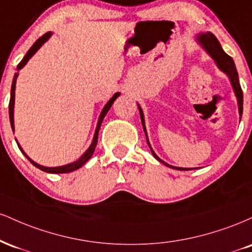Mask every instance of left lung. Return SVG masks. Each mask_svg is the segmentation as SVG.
<instances>
[{
  "instance_id": "obj_1",
  "label": "left lung",
  "mask_w": 252,
  "mask_h": 252,
  "mask_svg": "<svg viewBox=\"0 0 252 252\" xmlns=\"http://www.w3.org/2000/svg\"><path fill=\"white\" fill-rule=\"evenodd\" d=\"M198 41L201 43V46L205 48V50H206L207 53H209L210 56L212 57V59L215 60L217 65H218V67L220 68L222 72H225V73L227 74V77L230 78L231 84H232L233 90H235L236 97H237V99H238L239 115H241V118H242V114H243V91H242V88H241V84H239L238 72H237V70H236V66H235V63H233V59L230 56H227V54L225 53L224 51H222V48H221L220 43H219V41H218V39H217V37L213 35V34L211 33V32H207V33L199 34V35H198ZM138 109H140L141 122H142L144 134H146V138H147V142H148L149 148H150V150H152L153 155H154V158H156V160H158V161H160V162H162V163L166 164V166L170 167V168H174V169H178V170H189V169H190V168H179V167L169 166L168 163L163 162V161L161 160V158L155 154L154 150H153L152 147H150V143H149V141H148V136H147L146 126H144V117H143L142 109H141L140 106H138Z\"/></svg>"
}]
</instances>
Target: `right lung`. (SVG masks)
I'll use <instances>...</instances> for the list:
<instances>
[{
  "label": "right lung",
  "mask_w": 252,
  "mask_h": 252,
  "mask_svg": "<svg viewBox=\"0 0 252 252\" xmlns=\"http://www.w3.org/2000/svg\"><path fill=\"white\" fill-rule=\"evenodd\" d=\"M52 35L51 32H47L46 34H43L42 36H40L39 39L36 40L35 42H34V45L32 46L30 48V51L27 52V54L24 57V59L20 62L19 65H17V70H21L22 67L27 63L28 60L31 59L32 57H33V54L35 53V52L39 50L40 47L42 46V43L45 41H47L48 39H50V36ZM16 77H17V73H15V77H14L13 79V84H11V90H10V100H9V120H10V126H11V129L14 130V98H15V84H16ZM120 96V92H117V94H115L114 96H112L111 99L109 100L108 103H106V105L104 106V109L102 110V114H100L99 116V120H98V124H97V128H96V132H94V141H92L91 146H90V148L86 150L85 154H83L82 158H79V160H77L76 162H72L70 164H65V166H62V167H53V168H51V167H43V166H40V164H37L34 162V161H32L30 158H28L27 155L25 154V152L22 150L21 147H20V144H17L19 146L20 150H21L22 153L26 155V158H28V160L31 161V163H33L34 166L36 167V168L43 170V172H47V173H53V174H62V173H70V172H73V170H76L78 168H80V167H83L84 164L86 163V161H89L90 158H91L92 154H94V148H96L97 146V142H98V132H99V128H100V124L103 122V118L105 117V115L108 114L109 109L111 108L112 103L116 100V98Z\"/></svg>",
  "instance_id": "obj_1"
}]
</instances>
